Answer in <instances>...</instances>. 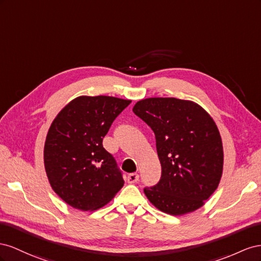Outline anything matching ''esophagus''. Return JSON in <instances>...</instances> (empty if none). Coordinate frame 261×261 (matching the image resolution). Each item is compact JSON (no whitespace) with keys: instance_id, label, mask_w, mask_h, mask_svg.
<instances>
[{"instance_id":"1","label":"esophagus","mask_w":261,"mask_h":261,"mask_svg":"<svg viewBox=\"0 0 261 261\" xmlns=\"http://www.w3.org/2000/svg\"><path fill=\"white\" fill-rule=\"evenodd\" d=\"M126 180H128L129 184H136L139 180V175L137 173H132L126 177Z\"/></svg>"}]
</instances>
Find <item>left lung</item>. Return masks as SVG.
Listing matches in <instances>:
<instances>
[{"mask_svg":"<svg viewBox=\"0 0 261 261\" xmlns=\"http://www.w3.org/2000/svg\"><path fill=\"white\" fill-rule=\"evenodd\" d=\"M133 113L153 130L162 166L160 181L145 187V196L168 214L196 211L222 177L223 145L214 120L198 103L174 97L142 99Z\"/></svg>","mask_w":261,"mask_h":261,"instance_id":"8db88e82","label":"left lung"}]
</instances>
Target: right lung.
Masks as SVG:
<instances>
[{
	"instance_id": "add662e5",
	"label": "right lung",
	"mask_w": 261,
	"mask_h": 261,
	"mask_svg": "<svg viewBox=\"0 0 261 261\" xmlns=\"http://www.w3.org/2000/svg\"><path fill=\"white\" fill-rule=\"evenodd\" d=\"M131 100L110 96H80L52 121L43 150L52 189L64 202L82 211L107 204L124 184L114 156L102 139Z\"/></svg>"
}]
</instances>
